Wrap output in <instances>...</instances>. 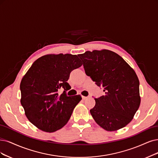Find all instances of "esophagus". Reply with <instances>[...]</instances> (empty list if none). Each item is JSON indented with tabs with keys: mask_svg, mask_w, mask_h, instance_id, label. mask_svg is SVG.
Instances as JSON below:
<instances>
[{
	"mask_svg": "<svg viewBox=\"0 0 158 158\" xmlns=\"http://www.w3.org/2000/svg\"><path fill=\"white\" fill-rule=\"evenodd\" d=\"M82 99L83 100H86V99H87V97H86V96H82Z\"/></svg>",
	"mask_w": 158,
	"mask_h": 158,
	"instance_id": "1",
	"label": "esophagus"
}]
</instances>
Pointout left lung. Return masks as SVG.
Returning a JSON list of instances; mask_svg holds the SVG:
<instances>
[{
  "label": "left lung",
  "mask_w": 158,
  "mask_h": 158,
  "mask_svg": "<svg viewBox=\"0 0 158 158\" xmlns=\"http://www.w3.org/2000/svg\"><path fill=\"white\" fill-rule=\"evenodd\" d=\"M86 74L106 95L94 98L90 110L96 123L109 131H116L133 119L141 103L139 81L136 73L120 55L103 49L86 51L78 55Z\"/></svg>",
  "instance_id": "1"
}]
</instances>
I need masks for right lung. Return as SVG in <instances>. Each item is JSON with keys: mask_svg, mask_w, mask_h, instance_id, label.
Here are the masks:
<instances>
[{"mask_svg": "<svg viewBox=\"0 0 158 158\" xmlns=\"http://www.w3.org/2000/svg\"><path fill=\"white\" fill-rule=\"evenodd\" d=\"M82 66L77 55H47L35 61L20 84L21 103L32 124L45 132H54L65 126L81 100L80 95L68 96L67 83L73 69ZM63 88L60 95L57 92Z\"/></svg>", "mask_w": 158, "mask_h": 158, "instance_id": "add662e5", "label": "right lung"}]
</instances>
